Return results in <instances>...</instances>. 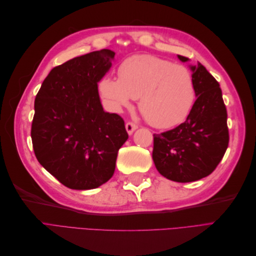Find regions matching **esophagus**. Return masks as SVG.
<instances>
[{
    "mask_svg": "<svg viewBox=\"0 0 256 256\" xmlns=\"http://www.w3.org/2000/svg\"><path fill=\"white\" fill-rule=\"evenodd\" d=\"M136 129H138V125H136V124H134V122H128L126 124V130H127V132H128L129 134H132L134 131Z\"/></svg>",
    "mask_w": 256,
    "mask_h": 256,
    "instance_id": "obj_1",
    "label": "esophagus"
}]
</instances>
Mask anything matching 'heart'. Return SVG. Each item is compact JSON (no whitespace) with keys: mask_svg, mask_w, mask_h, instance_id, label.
<instances>
[{"mask_svg":"<svg viewBox=\"0 0 256 256\" xmlns=\"http://www.w3.org/2000/svg\"><path fill=\"white\" fill-rule=\"evenodd\" d=\"M118 79L104 76L100 96L111 110L118 112L140 98V110L157 128H171L189 115L196 92L187 68L152 56H134L118 67Z\"/></svg>","mask_w":256,"mask_h":256,"instance_id":"b5f03b06","label":"heart"}]
</instances>
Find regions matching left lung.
Listing matches in <instances>:
<instances>
[{"label":"left lung","instance_id":"obj_1","mask_svg":"<svg viewBox=\"0 0 256 256\" xmlns=\"http://www.w3.org/2000/svg\"><path fill=\"white\" fill-rule=\"evenodd\" d=\"M191 70L196 100L187 120L174 129L154 134V166L162 176L177 182H196L212 174L230 141L220 84L200 63L191 66Z\"/></svg>","mask_w":256,"mask_h":256}]
</instances>
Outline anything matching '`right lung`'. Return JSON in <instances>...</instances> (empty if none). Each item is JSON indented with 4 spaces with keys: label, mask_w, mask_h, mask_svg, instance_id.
Wrapping results in <instances>:
<instances>
[{
    "label": "right lung",
    "mask_w": 256,
    "mask_h": 256,
    "mask_svg": "<svg viewBox=\"0 0 256 256\" xmlns=\"http://www.w3.org/2000/svg\"><path fill=\"white\" fill-rule=\"evenodd\" d=\"M115 53L94 51L54 67L35 98L30 136L38 162L74 190L95 189L113 176L127 141L125 122L104 111L97 83Z\"/></svg>",
    "instance_id": "obj_1"
}]
</instances>
